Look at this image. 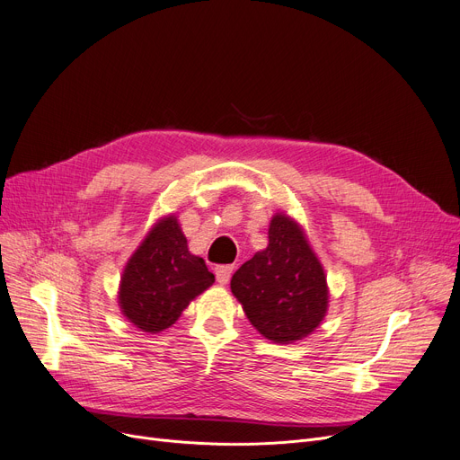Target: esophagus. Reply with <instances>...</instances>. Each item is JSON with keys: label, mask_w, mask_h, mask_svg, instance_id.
I'll return each mask as SVG.
<instances>
[{"label": "esophagus", "mask_w": 460, "mask_h": 460, "mask_svg": "<svg viewBox=\"0 0 460 460\" xmlns=\"http://www.w3.org/2000/svg\"><path fill=\"white\" fill-rule=\"evenodd\" d=\"M232 273H234V267H232V265H219V267H215V277H217V282H219L221 286L228 284Z\"/></svg>", "instance_id": "34e87169"}]
</instances>
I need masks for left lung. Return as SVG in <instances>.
<instances>
[{"label":"left lung","instance_id":"obj_1","mask_svg":"<svg viewBox=\"0 0 460 460\" xmlns=\"http://www.w3.org/2000/svg\"><path fill=\"white\" fill-rule=\"evenodd\" d=\"M230 289L251 325L273 343L310 336L327 315V275L303 226L284 211L269 223L267 247L243 263Z\"/></svg>","mask_w":460,"mask_h":460}]
</instances>
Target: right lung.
<instances>
[{"mask_svg": "<svg viewBox=\"0 0 460 460\" xmlns=\"http://www.w3.org/2000/svg\"><path fill=\"white\" fill-rule=\"evenodd\" d=\"M215 282L200 256L189 252L174 213L159 217L120 277L122 315L143 332L157 334L178 321L193 299Z\"/></svg>", "mask_w": 460, "mask_h": 460, "instance_id": "obj_1", "label": "right lung"}]
</instances>
